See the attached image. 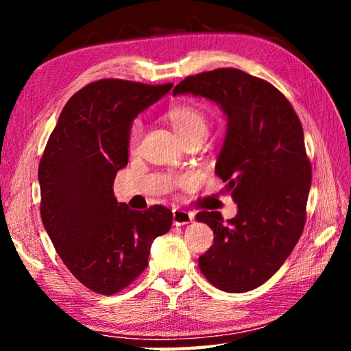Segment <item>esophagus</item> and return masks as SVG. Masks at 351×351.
Returning a JSON list of instances; mask_svg holds the SVG:
<instances>
[{"label":"esophagus","mask_w":351,"mask_h":351,"mask_svg":"<svg viewBox=\"0 0 351 351\" xmlns=\"http://www.w3.org/2000/svg\"><path fill=\"white\" fill-rule=\"evenodd\" d=\"M195 218V215L192 212H186L181 209H175L173 210V224L175 226H184L192 223V219Z\"/></svg>","instance_id":"34e87169"}]
</instances>
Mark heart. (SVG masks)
<instances>
[{
  "mask_svg": "<svg viewBox=\"0 0 351 351\" xmlns=\"http://www.w3.org/2000/svg\"><path fill=\"white\" fill-rule=\"evenodd\" d=\"M167 121L175 128L176 134L180 136L182 142L187 141H201L203 142L209 136L210 122L206 112L198 106L190 104H178L173 105L167 111ZM142 136V122L141 119H134L128 130V145L134 148L139 144Z\"/></svg>",
  "mask_w": 351,
  "mask_h": 351,
  "instance_id": "obj_1",
  "label": "heart"
}]
</instances>
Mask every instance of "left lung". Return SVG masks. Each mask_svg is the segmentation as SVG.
<instances>
[{"mask_svg": "<svg viewBox=\"0 0 351 351\" xmlns=\"http://www.w3.org/2000/svg\"><path fill=\"white\" fill-rule=\"evenodd\" d=\"M210 99L228 116L215 173L239 213L198 212L213 230L199 271L226 293H245L276 274L304 232L311 162L293 105L269 82L241 69L218 68L189 75L176 94Z\"/></svg>", "mask_w": 351, "mask_h": 351, "instance_id": "8db88e82", "label": "left lung"}]
</instances>
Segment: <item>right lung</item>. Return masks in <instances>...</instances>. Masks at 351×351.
<instances>
[{
    "mask_svg": "<svg viewBox=\"0 0 351 351\" xmlns=\"http://www.w3.org/2000/svg\"><path fill=\"white\" fill-rule=\"evenodd\" d=\"M173 83L102 79L71 97L38 165L40 215L57 254L77 280L111 295L148 265L153 240L169 232L164 206L133 210L117 203L112 184L128 162V130Z\"/></svg>",
    "mask_w": 351,
    "mask_h": 351,
    "instance_id": "1",
    "label": "right lung"
}]
</instances>
